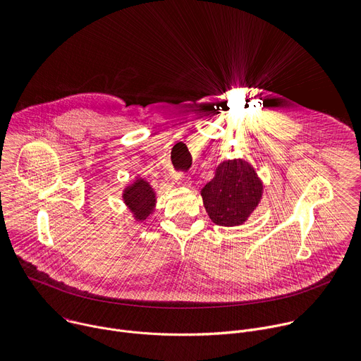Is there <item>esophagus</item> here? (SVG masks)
I'll use <instances>...</instances> for the list:
<instances>
[{
	"instance_id": "esophagus-1",
	"label": "esophagus",
	"mask_w": 361,
	"mask_h": 361,
	"mask_svg": "<svg viewBox=\"0 0 361 361\" xmlns=\"http://www.w3.org/2000/svg\"><path fill=\"white\" fill-rule=\"evenodd\" d=\"M172 178H173V180H175L176 183H180V185H183V186H190V185H192V178H190V176H183V175H180V173H175Z\"/></svg>"
}]
</instances>
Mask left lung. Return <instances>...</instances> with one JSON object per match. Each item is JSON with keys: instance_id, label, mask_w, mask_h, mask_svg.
Wrapping results in <instances>:
<instances>
[{"instance_id": "left-lung-1", "label": "left lung", "mask_w": 361, "mask_h": 361, "mask_svg": "<svg viewBox=\"0 0 361 361\" xmlns=\"http://www.w3.org/2000/svg\"><path fill=\"white\" fill-rule=\"evenodd\" d=\"M263 180L243 158L226 159L216 168L200 196L214 225L235 228L243 225L263 197Z\"/></svg>"}]
</instances>
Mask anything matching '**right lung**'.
I'll return each instance as SVG.
<instances>
[{"mask_svg":"<svg viewBox=\"0 0 361 361\" xmlns=\"http://www.w3.org/2000/svg\"><path fill=\"white\" fill-rule=\"evenodd\" d=\"M121 195L126 209L137 224L149 219V216L157 210V190L147 179L140 176H135V179L122 189Z\"/></svg>","mask_w":361,"mask_h":361,"instance_id":"add662e5","label":"right lung"}]
</instances>
